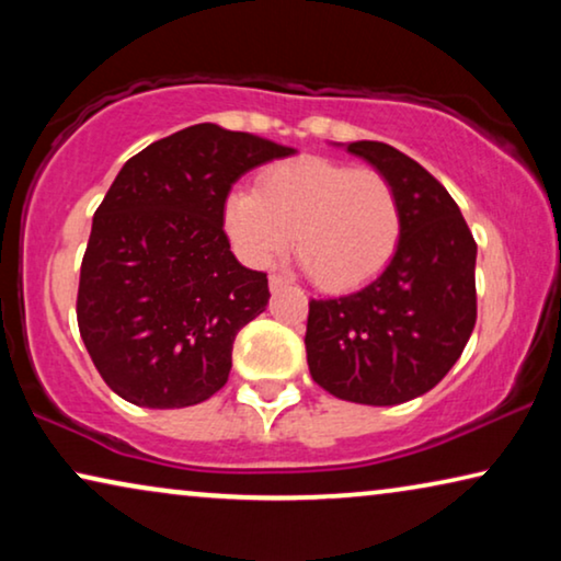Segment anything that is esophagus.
<instances>
[{
    "mask_svg": "<svg viewBox=\"0 0 561 561\" xmlns=\"http://www.w3.org/2000/svg\"><path fill=\"white\" fill-rule=\"evenodd\" d=\"M267 286H271V290L275 294V290L288 286V278H283V275H271V278H267Z\"/></svg>",
    "mask_w": 561,
    "mask_h": 561,
    "instance_id": "1",
    "label": "esophagus"
}]
</instances>
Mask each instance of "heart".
Listing matches in <instances>:
<instances>
[{"label": "heart", "instance_id": "heart-1", "mask_svg": "<svg viewBox=\"0 0 561 561\" xmlns=\"http://www.w3.org/2000/svg\"><path fill=\"white\" fill-rule=\"evenodd\" d=\"M221 221L237 255L255 267L271 265L294 242L327 290L370 283L401 242V204L386 175L311 156L265 168L255 191L234 188Z\"/></svg>", "mask_w": 561, "mask_h": 561}]
</instances>
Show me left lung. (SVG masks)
<instances>
[{
    "mask_svg": "<svg viewBox=\"0 0 561 561\" xmlns=\"http://www.w3.org/2000/svg\"><path fill=\"white\" fill-rule=\"evenodd\" d=\"M344 148L393 183L401 242L365 288L309 304L306 357L311 378L342 401L396 405L428 393L462 355L478 319V244L416 160L375 140Z\"/></svg>",
    "mask_w": 561,
    "mask_h": 561,
    "instance_id": "8db88e82",
    "label": "left lung"
}]
</instances>
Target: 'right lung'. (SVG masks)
<instances>
[{
  "instance_id": "1",
  "label": "right lung",
  "mask_w": 561,
  "mask_h": 561,
  "mask_svg": "<svg viewBox=\"0 0 561 561\" xmlns=\"http://www.w3.org/2000/svg\"><path fill=\"white\" fill-rule=\"evenodd\" d=\"M294 152L204 122L122 165L94 214L76 301L81 340L119 398L186 409L225 386L234 336L271 290L237 263L221 209L244 173Z\"/></svg>"
}]
</instances>
